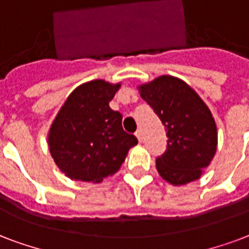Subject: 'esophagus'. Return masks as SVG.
<instances>
[{
    "mask_svg": "<svg viewBox=\"0 0 249 249\" xmlns=\"http://www.w3.org/2000/svg\"><path fill=\"white\" fill-rule=\"evenodd\" d=\"M135 135H136V138L139 139V142H142V131L140 130V128L136 131V134H135Z\"/></svg>",
    "mask_w": 249,
    "mask_h": 249,
    "instance_id": "obj_1",
    "label": "esophagus"
}]
</instances>
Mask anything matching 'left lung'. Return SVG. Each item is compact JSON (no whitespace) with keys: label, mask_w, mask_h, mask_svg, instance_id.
<instances>
[{"label":"left lung","mask_w":249,"mask_h":249,"mask_svg":"<svg viewBox=\"0 0 249 249\" xmlns=\"http://www.w3.org/2000/svg\"><path fill=\"white\" fill-rule=\"evenodd\" d=\"M139 89L166 128V151L156 159L160 175L175 186L200 178L217 149L211 110L191 87L173 76H160Z\"/></svg>","instance_id":"left-lung-1"}]
</instances>
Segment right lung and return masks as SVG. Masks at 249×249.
Segmentation results:
<instances>
[{
    "instance_id": "add662e5",
    "label": "right lung",
    "mask_w": 249,
    "mask_h": 249,
    "mask_svg": "<svg viewBox=\"0 0 249 249\" xmlns=\"http://www.w3.org/2000/svg\"><path fill=\"white\" fill-rule=\"evenodd\" d=\"M121 84L92 80L67 97L49 132L54 162L75 180L101 182L114 174L138 139L122 127V114L111 110Z\"/></svg>"
}]
</instances>
